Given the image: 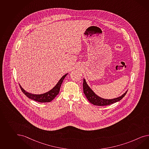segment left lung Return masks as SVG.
<instances>
[{
	"label": "left lung",
	"mask_w": 149,
	"mask_h": 149,
	"mask_svg": "<svg viewBox=\"0 0 149 149\" xmlns=\"http://www.w3.org/2000/svg\"><path fill=\"white\" fill-rule=\"evenodd\" d=\"M83 92L84 95L90 103L97 106H106L112 104L116 103L120 100L125 95L127 91L124 94L117 98L113 99H104L97 95L91 88L88 86L86 80L84 78L83 80Z\"/></svg>",
	"instance_id": "8db88e82"
}]
</instances>
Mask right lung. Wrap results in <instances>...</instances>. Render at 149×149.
<instances>
[{"mask_svg":"<svg viewBox=\"0 0 149 149\" xmlns=\"http://www.w3.org/2000/svg\"><path fill=\"white\" fill-rule=\"evenodd\" d=\"M68 73L65 74L63 76L61 77L58 82L57 84H56L54 87L53 88H52L51 90L47 92L46 93H42V94H40V95H36V94H32L29 92H27L26 91L24 88H23L19 84L20 88H21L22 91L23 93L26 95L27 97L31 99L34 100L36 102H40V103H47V102H50L52 101L53 99L56 97V95H58L59 91H60V88L61 86V84L64 79L65 77L67 76Z\"/></svg>","mask_w":149,"mask_h":149,"instance_id":"add662e5","label":"right lung"}]
</instances>
